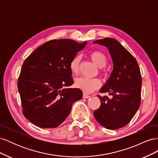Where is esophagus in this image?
<instances>
[{
  "label": "esophagus",
  "mask_w": 158,
  "mask_h": 158,
  "mask_svg": "<svg viewBox=\"0 0 158 158\" xmlns=\"http://www.w3.org/2000/svg\"><path fill=\"white\" fill-rule=\"evenodd\" d=\"M90 96L88 94H83V98L84 99H87V98H89Z\"/></svg>",
  "instance_id": "1"
}]
</instances>
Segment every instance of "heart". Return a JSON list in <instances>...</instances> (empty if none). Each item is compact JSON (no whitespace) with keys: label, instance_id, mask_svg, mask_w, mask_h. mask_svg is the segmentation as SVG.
I'll list each match as a JSON object with an SVG mask.
<instances>
[{"label":"heart","instance_id":"1","mask_svg":"<svg viewBox=\"0 0 158 158\" xmlns=\"http://www.w3.org/2000/svg\"><path fill=\"white\" fill-rule=\"evenodd\" d=\"M90 59L93 63L99 68H103L107 64V58L103 52L95 51L90 53ZM80 56H76L71 60L70 63V69L72 73L75 75L78 74L80 72ZM101 74H104V72L101 70ZM76 87L81 89L84 93H91L98 89L101 85V82L98 78H87L81 77L75 81Z\"/></svg>","mask_w":158,"mask_h":158}]
</instances>
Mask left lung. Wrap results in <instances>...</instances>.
I'll return each mask as SVG.
<instances>
[{
    "label": "left lung",
    "instance_id": "1",
    "mask_svg": "<svg viewBox=\"0 0 158 158\" xmlns=\"http://www.w3.org/2000/svg\"><path fill=\"white\" fill-rule=\"evenodd\" d=\"M106 47L113 63V70L99 92H108L111 98L98 95L99 108L94 112L103 127L114 130L126 126L140 105L142 78L137 60L117 40L106 37L94 41Z\"/></svg>",
    "mask_w": 158,
    "mask_h": 158
}]
</instances>
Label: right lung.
Listing matches in <instances>:
<instances>
[{
    "label": "right lung",
    "mask_w": 158,
    "mask_h": 158,
    "mask_svg": "<svg viewBox=\"0 0 158 158\" xmlns=\"http://www.w3.org/2000/svg\"><path fill=\"white\" fill-rule=\"evenodd\" d=\"M82 44L68 39L47 41L23 62L18 80L24 117L40 128H55L69 116L73 104L82 98L73 84L71 60Z\"/></svg>",
    "instance_id": "right-lung-1"
}]
</instances>
